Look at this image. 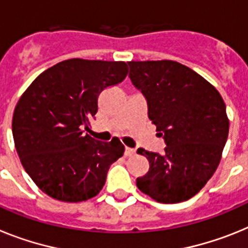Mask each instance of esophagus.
Returning <instances> with one entry per match:
<instances>
[{
	"instance_id": "esophagus-1",
	"label": "esophagus",
	"mask_w": 248,
	"mask_h": 248,
	"mask_svg": "<svg viewBox=\"0 0 248 248\" xmlns=\"http://www.w3.org/2000/svg\"><path fill=\"white\" fill-rule=\"evenodd\" d=\"M135 154H136V151L133 150V148H130V147L124 148V156L131 157V156H133Z\"/></svg>"
}]
</instances>
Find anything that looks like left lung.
I'll use <instances>...</instances> for the list:
<instances>
[{"label":"left lung","mask_w":248,"mask_h":248,"mask_svg":"<svg viewBox=\"0 0 248 248\" xmlns=\"http://www.w3.org/2000/svg\"><path fill=\"white\" fill-rule=\"evenodd\" d=\"M131 82L147 101L148 118L166 143L162 155L139 148L150 169L136 180L157 202L191 199L207 184L228 137L226 105L216 88L176 61H131Z\"/></svg>","instance_id":"obj_1"}]
</instances>
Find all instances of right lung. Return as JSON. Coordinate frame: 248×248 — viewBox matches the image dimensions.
<instances>
[{"label":"right lung","instance_id":"right-lung-1","mask_svg":"<svg viewBox=\"0 0 248 248\" xmlns=\"http://www.w3.org/2000/svg\"><path fill=\"white\" fill-rule=\"evenodd\" d=\"M127 72L122 61L66 60L41 73L18 100L12 118L16 151L49 197L81 202L102 189L124 146L118 139L97 141L82 127L97 113L101 92L122 82Z\"/></svg>","mask_w":248,"mask_h":248}]
</instances>
